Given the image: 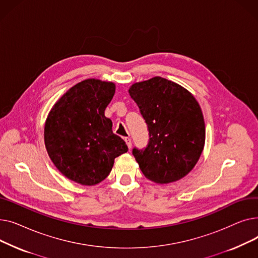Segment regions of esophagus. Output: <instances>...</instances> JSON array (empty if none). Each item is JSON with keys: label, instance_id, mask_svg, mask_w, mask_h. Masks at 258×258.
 I'll list each match as a JSON object with an SVG mask.
<instances>
[{"label": "esophagus", "instance_id": "34e87169", "mask_svg": "<svg viewBox=\"0 0 258 258\" xmlns=\"http://www.w3.org/2000/svg\"><path fill=\"white\" fill-rule=\"evenodd\" d=\"M124 141L126 142V145H127V147H128L130 150H131V148H132V139H131L130 137H125V138H124Z\"/></svg>", "mask_w": 258, "mask_h": 258}]
</instances>
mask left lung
Returning a JSON list of instances; mask_svg holds the SVG:
<instances>
[{"mask_svg": "<svg viewBox=\"0 0 258 258\" xmlns=\"http://www.w3.org/2000/svg\"><path fill=\"white\" fill-rule=\"evenodd\" d=\"M148 131L144 148H133L142 173L156 183L178 181L190 171L205 144V122L192 95L165 78L135 84L128 91Z\"/></svg>", "mask_w": 258, "mask_h": 258, "instance_id": "1", "label": "left lung"}]
</instances>
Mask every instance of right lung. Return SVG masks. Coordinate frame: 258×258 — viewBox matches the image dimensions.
I'll list each match as a JSON object with an SVG mask.
<instances>
[{
	"mask_svg": "<svg viewBox=\"0 0 258 258\" xmlns=\"http://www.w3.org/2000/svg\"><path fill=\"white\" fill-rule=\"evenodd\" d=\"M115 85L87 79L72 87L54 104L45 124V144L54 165L81 185H95L110 174L116 157L127 152L112 131L104 110Z\"/></svg>",
	"mask_w": 258,
	"mask_h": 258,
	"instance_id": "right-lung-1",
	"label": "right lung"
}]
</instances>
